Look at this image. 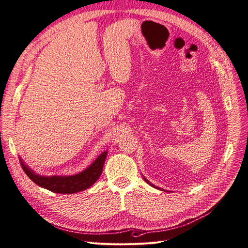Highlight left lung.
<instances>
[{
	"mask_svg": "<svg viewBox=\"0 0 248 248\" xmlns=\"http://www.w3.org/2000/svg\"><path fill=\"white\" fill-rule=\"evenodd\" d=\"M145 180H146V179H145ZM146 182H148V180H146ZM148 183H149V182H148ZM151 185H152V184H151ZM153 186H154V185H153ZM154 187H155V186H154Z\"/></svg>",
	"mask_w": 248,
	"mask_h": 248,
	"instance_id": "1",
	"label": "left lung"
}]
</instances>
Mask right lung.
Masks as SVG:
<instances>
[{"label": "right lung", "mask_w": 248, "mask_h": 248, "mask_svg": "<svg viewBox=\"0 0 248 248\" xmlns=\"http://www.w3.org/2000/svg\"><path fill=\"white\" fill-rule=\"evenodd\" d=\"M108 152L104 151L100 154L91 166L87 170L81 171L80 174L69 176V177H60V176H52V177H43L36 175L30 170L24 162L20 160L21 168L27 174V176L32 180L34 183L44 187L52 192L56 193H74L81 190H85L92 186L98 178L100 177L104 160L107 158Z\"/></svg>", "instance_id": "add662e5"}]
</instances>
